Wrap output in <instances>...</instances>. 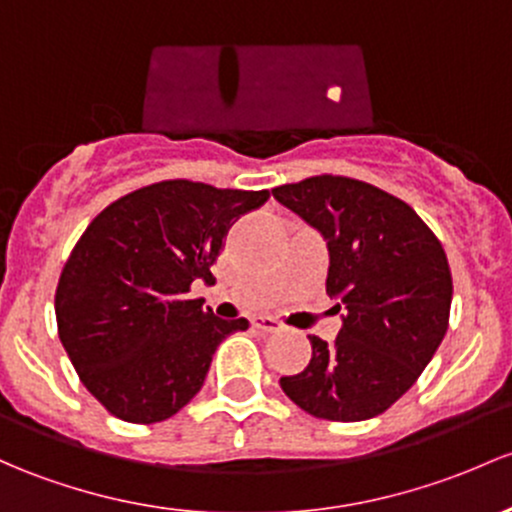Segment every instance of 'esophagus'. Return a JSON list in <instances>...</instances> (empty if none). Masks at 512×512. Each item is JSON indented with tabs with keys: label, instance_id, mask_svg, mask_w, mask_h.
Segmentation results:
<instances>
[{
	"label": "esophagus",
	"instance_id": "34e87169",
	"mask_svg": "<svg viewBox=\"0 0 512 512\" xmlns=\"http://www.w3.org/2000/svg\"><path fill=\"white\" fill-rule=\"evenodd\" d=\"M252 326L257 328V331H265V333H277L279 326L277 321L270 319V316H257V319H252Z\"/></svg>",
	"mask_w": 512,
	"mask_h": 512
}]
</instances>
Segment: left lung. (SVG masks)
Here are the masks:
<instances>
[{
  "label": "left lung",
  "mask_w": 512,
  "mask_h": 512,
  "mask_svg": "<svg viewBox=\"0 0 512 512\" xmlns=\"http://www.w3.org/2000/svg\"><path fill=\"white\" fill-rule=\"evenodd\" d=\"M272 193L326 238V294L346 309L336 341L309 336V365L279 385L328 422L378 417L417 383L449 328L444 247L405 201L365 181L321 174Z\"/></svg>",
  "instance_id": "left-lung-1"
}]
</instances>
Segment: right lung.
<instances>
[{"label":"right lung","mask_w":512,"mask_h":512,"mask_svg":"<svg viewBox=\"0 0 512 512\" xmlns=\"http://www.w3.org/2000/svg\"><path fill=\"white\" fill-rule=\"evenodd\" d=\"M270 191L188 179L137 188L75 242L56 287L58 338L90 395L132 424L174 417L203 387L215 348L247 319H218L191 299L240 215Z\"/></svg>","instance_id":"add662e5"}]
</instances>
